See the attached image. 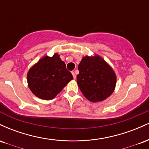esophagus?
<instances>
[{
	"label": "esophagus",
	"instance_id": "1",
	"mask_svg": "<svg viewBox=\"0 0 149 149\" xmlns=\"http://www.w3.org/2000/svg\"><path fill=\"white\" fill-rule=\"evenodd\" d=\"M71 73H72V75H73V78H74V79H76V74H75V73L73 72V71H72V72H71Z\"/></svg>",
	"mask_w": 149,
	"mask_h": 149
}]
</instances>
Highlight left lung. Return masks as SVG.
<instances>
[{"mask_svg": "<svg viewBox=\"0 0 149 149\" xmlns=\"http://www.w3.org/2000/svg\"><path fill=\"white\" fill-rule=\"evenodd\" d=\"M77 83L80 91L92 102H102L113 93L116 84L113 70L100 56H85L78 65Z\"/></svg>", "mask_w": 149, "mask_h": 149, "instance_id": "obj_1", "label": "left lung"}]
</instances>
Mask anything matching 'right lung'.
I'll list each match as a JSON object with an SVG mask.
<instances>
[{"label": "right lung", "mask_w": 149, "mask_h": 149, "mask_svg": "<svg viewBox=\"0 0 149 149\" xmlns=\"http://www.w3.org/2000/svg\"><path fill=\"white\" fill-rule=\"evenodd\" d=\"M73 77L57 53L41 58L29 69L27 82L31 91L38 98L52 100Z\"/></svg>", "instance_id": "obj_1"}]
</instances>
